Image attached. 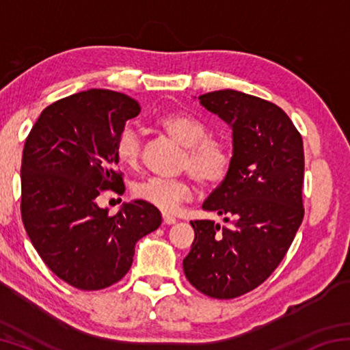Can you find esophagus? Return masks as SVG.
I'll return each instance as SVG.
<instances>
[{
	"instance_id": "34e87169",
	"label": "esophagus",
	"mask_w": 350,
	"mask_h": 350,
	"mask_svg": "<svg viewBox=\"0 0 350 350\" xmlns=\"http://www.w3.org/2000/svg\"><path fill=\"white\" fill-rule=\"evenodd\" d=\"M162 217H163V224H167V225L176 224V217H174L173 215H168V213H163Z\"/></svg>"
}]
</instances>
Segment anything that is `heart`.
Returning <instances> with one entry per match:
<instances>
[{
    "mask_svg": "<svg viewBox=\"0 0 350 350\" xmlns=\"http://www.w3.org/2000/svg\"><path fill=\"white\" fill-rule=\"evenodd\" d=\"M156 126L185 145L182 168L188 170L200 185L211 188L225 180L232 170V151L225 142L210 137L208 128L202 122L193 116L177 112L156 118ZM114 152L123 167H135L139 163L142 140L133 126H125L117 135ZM133 194L135 199L159 210L173 211L182 202L191 199L193 182L189 176H150L134 183Z\"/></svg>",
    "mask_w": 350,
    "mask_h": 350,
    "instance_id": "b5f03b06",
    "label": "heart"
}]
</instances>
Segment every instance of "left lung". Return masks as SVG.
Instances as JSON below:
<instances>
[{
	"mask_svg": "<svg viewBox=\"0 0 350 350\" xmlns=\"http://www.w3.org/2000/svg\"><path fill=\"white\" fill-rule=\"evenodd\" d=\"M202 108L233 129V163L202 208L228 222L191 221L194 241L183 259L199 292L232 299L273 273L304 217V146L280 106L224 90L199 97Z\"/></svg>",
	"mask_w": 350,
	"mask_h": 350,
	"instance_id": "left-lung-1",
	"label": "left lung"
}]
</instances>
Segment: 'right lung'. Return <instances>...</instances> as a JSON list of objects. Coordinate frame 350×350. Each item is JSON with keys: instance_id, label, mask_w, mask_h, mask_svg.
Here are the masks:
<instances>
[{"instance_id": "1", "label": "right lung", "mask_w": 350, "mask_h": 350, "mask_svg": "<svg viewBox=\"0 0 350 350\" xmlns=\"http://www.w3.org/2000/svg\"><path fill=\"white\" fill-rule=\"evenodd\" d=\"M140 105L122 92L90 90L57 100L29 133L21 161V219L40 258L80 290H100L131 269L134 245L162 224L156 206L125 204L114 216L96 198L125 191L117 135Z\"/></svg>"}]
</instances>
